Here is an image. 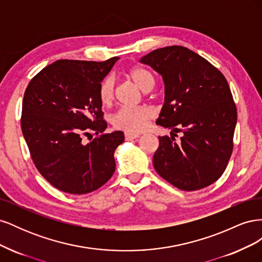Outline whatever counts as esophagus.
<instances>
[{"label": "esophagus", "instance_id": "34e87169", "mask_svg": "<svg viewBox=\"0 0 262 262\" xmlns=\"http://www.w3.org/2000/svg\"><path fill=\"white\" fill-rule=\"evenodd\" d=\"M139 137H140L139 134H136V133H131V132H125L124 133V138H125L126 141H131V140H134V139H137Z\"/></svg>", "mask_w": 262, "mask_h": 262}]
</instances>
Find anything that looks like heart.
Wrapping results in <instances>:
<instances>
[{"mask_svg":"<svg viewBox=\"0 0 262 262\" xmlns=\"http://www.w3.org/2000/svg\"><path fill=\"white\" fill-rule=\"evenodd\" d=\"M128 76L140 90L149 92L155 85V80L152 73L148 70L142 67H136L128 72ZM115 98V80L114 77L108 76L99 85V99L101 104L109 105ZM154 113L147 107L121 108L113 117V123L118 129L126 132L138 133L143 131L148 120L153 118Z\"/></svg>","mask_w":262,"mask_h":262,"instance_id":"1","label":"heart"}]
</instances>
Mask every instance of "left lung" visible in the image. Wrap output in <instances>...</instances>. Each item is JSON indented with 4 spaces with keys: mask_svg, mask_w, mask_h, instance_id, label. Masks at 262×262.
Returning <instances> with one entry per match:
<instances>
[{
    "mask_svg": "<svg viewBox=\"0 0 262 262\" xmlns=\"http://www.w3.org/2000/svg\"><path fill=\"white\" fill-rule=\"evenodd\" d=\"M163 78L165 98L156 123L182 131L179 142L160 137L153 156L158 175L185 191L208 187L224 172L233 152L237 112L224 75L201 55L181 46L143 55Z\"/></svg>",
    "mask_w": 262,
    "mask_h": 262,
    "instance_id": "obj_1",
    "label": "left lung"
}]
</instances>
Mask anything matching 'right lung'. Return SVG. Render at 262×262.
Segmentation results:
<instances>
[{
	"label": "right lung",
	"mask_w": 262,
	"mask_h": 262,
	"mask_svg": "<svg viewBox=\"0 0 262 262\" xmlns=\"http://www.w3.org/2000/svg\"><path fill=\"white\" fill-rule=\"evenodd\" d=\"M118 57L104 62L58 60L27 86L21 131L38 171L61 191L85 194L98 189L116 169L115 150L122 131L105 134L99 85ZM98 135L91 144L83 138Z\"/></svg>",
	"instance_id": "right-lung-1"
}]
</instances>
